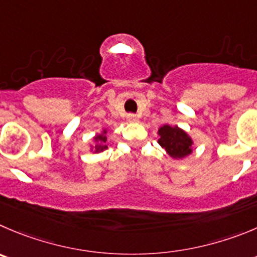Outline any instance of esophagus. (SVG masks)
Segmentation results:
<instances>
[{"label": "esophagus", "instance_id": "34e87169", "mask_svg": "<svg viewBox=\"0 0 257 257\" xmlns=\"http://www.w3.org/2000/svg\"><path fill=\"white\" fill-rule=\"evenodd\" d=\"M127 121L130 122V123H136L139 121V117L136 114H128L127 116Z\"/></svg>", "mask_w": 257, "mask_h": 257}]
</instances>
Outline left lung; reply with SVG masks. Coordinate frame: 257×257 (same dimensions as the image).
I'll return each mask as SVG.
<instances>
[{"label":"left lung","mask_w":257,"mask_h":257,"mask_svg":"<svg viewBox=\"0 0 257 257\" xmlns=\"http://www.w3.org/2000/svg\"><path fill=\"white\" fill-rule=\"evenodd\" d=\"M158 135L159 145L165 149L168 155L174 160H183L193 153L194 141L179 126L164 124L158 130Z\"/></svg>","instance_id":"left-lung-1"}]
</instances>
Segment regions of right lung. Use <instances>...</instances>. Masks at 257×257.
<instances>
[{
	"instance_id": "right-lung-1",
	"label": "right lung",
	"mask_w": 257,
	"mask_h": 257,
	"mask_svg": "<svg viewBox=\"0 0 257 257\" xmlns=\"http://www.w3.org/2000/svg\"><path fill=\"white\" fill-rule=\"evenodd\" d=\"M107 128H103L99 134H97L93 138L94 144H89V151L93 154L103 153L104 150L108 149L106 141H107Z\"/></svg>"
}]
</instances>
